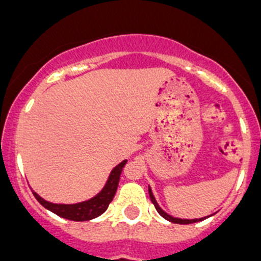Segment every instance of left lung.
Wrapping results in <instances>:
<instances>
[{"label": "left lung", "instance_id": "1", "mask_svg": "<svg viewBox=\"0 0 261 261\" xmlns=\"http://www.w3.org/2000/svg\"><path fill=\"white\" fill-rule=\"evenodd\" d=\"M148 192H149V198H151V201H152V203H153V205H154V208H156V210H157V212H159L160 215L163 216V217L165 218V220H168V221L174 222V224L186 225V224H194V222H199V221H201V220H204V218H206V217H201V218H192V220H187V218L173 217V216H170V215H168V213H166V212H164L163 208H161V206L159 205V203H157L156 199H154L153 192H152L151 187H148Z\"/></svg>", "mask_w": 261, "mask_h": 261}]
</instances>
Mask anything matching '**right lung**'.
Listing matches in <instances>:
<instances>
[{
    "instance_id": "add662e5",
    "label": "right lung",
    "mask_w": 261,
    "mask_h": 261,
    "mask_svg": "<svg viewBox=\"0 0 261 261\" xmlns=\"http://www.w3.org/2000/svg\"><path fill=\"white\" fill-rule=\"evenodd\" d=\"M126 163H127V160H123L122 163H119L113 170L110 171L109 178H108L101 191L86 201L75 204H56L46 201L45 199L41 198L35 191L32 192H34V196L37 199V201L44 208L56 213L60 217L67 218V220H71V221H88V220L98 217L108 210L110 201L113 200L114 195H116L122 169L126 165Z\"/></svg>"
}]
</instances>
